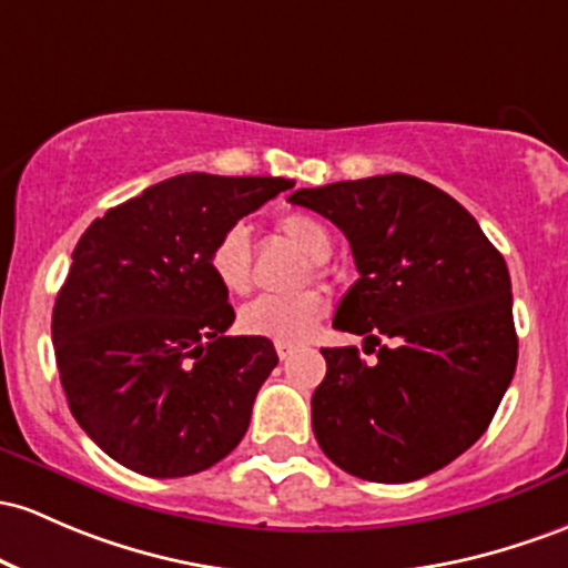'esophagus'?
Segmentation results:
<instances>
[{
  "instance_id": "obj_1",
  "label": "esophagus",
  "mask_w": 568,
  "mask_h": 568,
  "mask_svg": "<svg viewBox=\"0 0 568 568\" xmlns=\"http://www.w3.org/2000/svg\"><path fill=\"white\" fill-rule=\"evenodd\" d=\"M277 355H280V361H288L291 355H294V347H291V345H277Z\"/></svg>"
}]
</instances>
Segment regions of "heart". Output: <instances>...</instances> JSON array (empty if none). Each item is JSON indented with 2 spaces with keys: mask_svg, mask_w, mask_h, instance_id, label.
Returning a JSON list of instances; mask_svg holds the SVG:
<instances>
[{
  "mask_svg": "<svg viewBox=\"0 0 568 568\" xmlns=\"http://www.w3.org/2000/svg\"><path fill=\"white\" fill-rule=\"evenodd\" d=\"M277 232L285 242L296 247L298 253L313 261V274L323 277V261L334 251V236L326 223L310 213H285L277 221ZM207 266L213 272L215 283L226 294H247L253 283L251 266V240L242 226H229L213 242L207 255ZM326 296L321 291H302L296 296H261L245 304L236 315V326L242 334L270 339L274 345H302L321 321L326 317Z\"/></svg>",
  "mask_w": 568,
  "mask_h": 568,
  "instance_id": "1",
  "label": "heart"
}]
</instances>
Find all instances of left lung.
<instances>
[{
    "label": "left lung",
    "mask_w": 568,
    "mask_h": 568,
    "mask_svg": "<svg viewBox=\"0 0 568 568\" xmlns=\"http://www.w3.org/2000/svg\"><path fill=\"white\" fill-rule=\"evenodd\" d=\"M288 202L315 210L347 236L358 280L334 328L366 336L323 347L313 394L321 450L369 483H413L485 434L517 366L513 283L501 253L445 191L413 174H375ZM378 351H374V345Z\"/></svg>",
    "instance_id": "left-lung-1"
}]
</instances>
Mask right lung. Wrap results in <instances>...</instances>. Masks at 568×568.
<instances>
[{"mask_svg":"<svg viewBox=\"0 0 568 568\" xmlns=\"http://www.w3.org/2000/svg\"><path fill=\"white\" fill-rule=\"evenodd\" d=\"M285 178L189 172L97 217L55 296L53 347L74 420L145 477H189L226 458L277 366L270 339L226 336L229 294L213 242Z\"/></svg>","mask_w":568,"mask_h":568,"instance_id":"obj_1","label":"right lung"}]
</instances>
